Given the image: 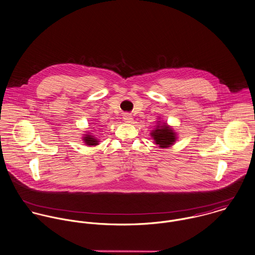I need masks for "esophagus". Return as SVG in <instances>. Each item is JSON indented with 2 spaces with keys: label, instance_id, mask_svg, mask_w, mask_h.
<instances>
[{
  "label": "esophagus",
  "instance_id": "esophagus-1",
  "mask_svg": "<svg viewBox=\"0 0 255 255\" xmlns=\"http://www.w3.org/2000/svg\"><path fill=\"white\" fill-rule=\"evenodd\" d=\"M123 121L125 123H132L133 122V118L129 114H125V115H123Z\"/></svg>",
  "mask_w": 255,
  "mask_h": 255
}]
</instances>
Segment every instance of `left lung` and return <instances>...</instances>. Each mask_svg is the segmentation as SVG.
I'll return each mask as SVG.
<instances>
[{"mask_svg": "<svg viewBox=\"0 0 255 255\" xmlns=\"http://www.w3.org/2000/svg\"><path fill=\"white\" fill-rule=\"evenodd\" d=\"M150 136L153 137L155 143L161 148H166L174 144L176 140V134L173 128H171L167 123L158 124L156 128L152 130Z\"/></svg>", "mask_w": 255, "mask_h": 255, "instance_id": "1", "label": "left lung"}]
</instances>
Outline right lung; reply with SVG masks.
<instances>
[{
    "instance_id": "1",
    "label": "right lung",
    "mask_w": 255,
    "mask_h": 255,
    "mask_svg": "<svg viewBox=\"0 0 255 255\" xmlns=\"http://www.w3.org/2000/svg\"><path fill=\"white\" fill-rule=\"evenodd\" d=\"M83 139H84V141L87 145H97L98 144L97 138L91 136V134H89V133L85 134V136L83 137Z\"/></svg>"
}]
</instances>
